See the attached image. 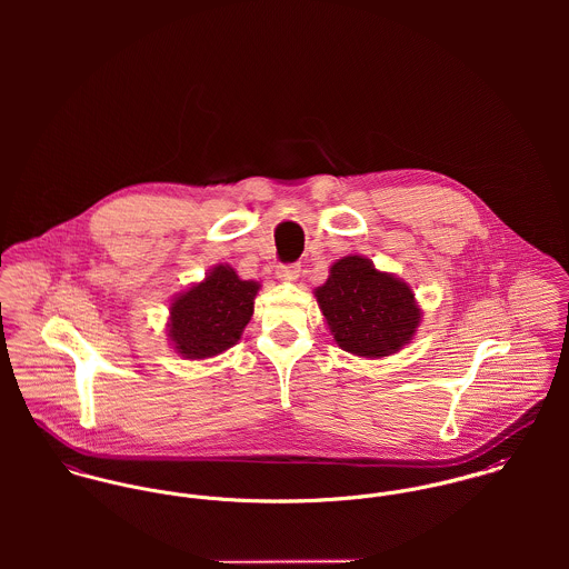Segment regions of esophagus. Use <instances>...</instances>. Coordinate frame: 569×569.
<instances>
[{"instance_id":"1","label":"esophagus","mask_w":569,"mask_h":569,"mask_svg":"<svg viewBox=\"0 0 569 569\" xmlns=\"http://www.w3.org/2000/svg\"><path fill=\"white\" fill-rule=\"evenodd\" d=\"M300 273V262H280L276 269V276L280 280H293Z\"/></svg>"}]
</instances>
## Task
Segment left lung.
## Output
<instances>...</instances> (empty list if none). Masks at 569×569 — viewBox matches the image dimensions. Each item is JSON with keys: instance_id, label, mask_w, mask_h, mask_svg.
<instances>
[{"instance_id": "obj_1", "label": "left lung", "mask_w": 569, "mask_h": 569, "mask_svg": "<svg viewBox=\"0 0 569 569\" xmlns=\"http://www.w3.org/2000/svg\"><path fill=\"white\" fill-rule=\"evenodd\" d=\"M316 296L339 348L359 357L397 352L420 322L406 282L377 271L361 256L337 260Z\"/></svg>"}]
</instances>
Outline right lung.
<instances>
[{"label":"right lung","mask_w":569,"mask_h":569,"mask_svg":"<svg viewBox=\"0 0 569 569\" xmlns=\"http://www.w3.org/2000/svg\"><path fill=\"white\" fill-rule=\"evenodd\" d=\"M258 282L219 264L170 307V339L186 359H206L232 348L253 313Z\"/></svg>","instance_id":"add662e5"}]
</instances>
